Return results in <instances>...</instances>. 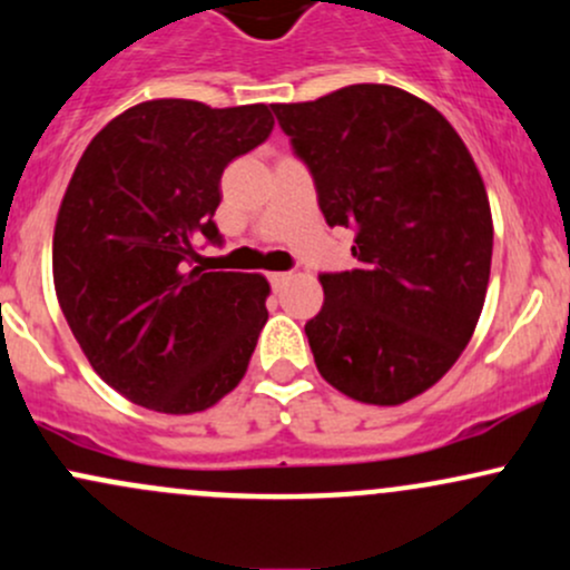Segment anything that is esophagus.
<instances>
[{
	"mask_svg": "<svg viewBox=\"0 0 570 570\" xmlns=\"http://www.w3.org/2000/svg\"><path fill=\"white\" fill-rule=\"evenodd\" d=\"M267 281H271L273 289H281L284 284H289L292 273H267Z\"/></svg>",
	"mask_w": 570,
	"mask_h": 570,
	"instance_id": "34e87169",
	"label": "esophagus"
}]
</instances>
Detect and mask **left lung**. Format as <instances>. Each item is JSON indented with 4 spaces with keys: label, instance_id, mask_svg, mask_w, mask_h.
Returning <instances> with one entry per match:
<instances>
[{
    "label": "left lung",
    "instance_id": "1",
    "mask_svg": "<svg viewBox=\"0 0 570 570\" xmlns=\"http://www.w3.org/2000/svg\"><path fill=\"white\" fill-rule=\"evenodd\" d=\"M314 175L330 227L354 229V271L322 273L305 324L343 395L400 405L458 362L484 308L492 214L471 151L433 105L384 83L271 105Z\"/></svg>",
    "mask_w": 570,
    "mask_h": 570
}]
</instances>
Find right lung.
<instances>
[{
	"instance_id": "right-lung-1",
	"label": "right lung",
	"mask_w": 570,
	"mask_h": 570,
	"mask_svg": "<svg viewBox=\"0 0 570 570\" xmlns=\"http://www.w3.org/2000/svg\"><path fill=\"white\" fill-rule=\"evenodd\" d=\"M273 132L267 105L151 99L89 142L53 229V284L105 384L159 414L210 409L246 376L267 322L256 273H203L222 243V173Z\"/></svg>"
}]
</instances>
